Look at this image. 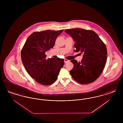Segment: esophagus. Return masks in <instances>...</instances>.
<instances>
[{
    "instance_id": "esophagus-1",
    "label": "esophagus",
    "mask_w": 123,
    "mask_h": 123,
    "mask_svg": "<svg viewBox=\"0 0 123 123\" xmlns=\"http://www.w3.org/2000/svg\"><path fill=\"white\" fill-rule=\"evenodd\" d=\"M69 62H70V60H68V59H64V62L65 63H66Z\"/></svg>"
}]
</instances>
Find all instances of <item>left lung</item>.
I'll use <instances>...</instances> for the list:
<instances>
[{"label":"left lung","instance_id":"8db88e82","mask_svg":"<svg viewBox=\"0 0 123 123\" xmlns=\"http://www.w3.org/2000/svg\"><path fill=\"white\" fill-rule=\"evenodd\" d=\"M76 42V52L84 54L81 62L70 60L74 64L70 75L76 82L88 84L95 81L101 74L107 58V49L98 35L91 30L76 28L65 29Z\"/></svg>","mask_w":123,"mask_h":123}]
</instances>
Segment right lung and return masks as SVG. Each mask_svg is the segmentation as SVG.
Wrapping results in <instances>:
<instances>
[{"instance_id": "right-lung-1", "label": "right lung", "mask_w": 123, "mask_h": 123, "mask_svg": "<svg viewBox=\"0 0 123 123\" xmlns=\"http://www.w3.org/2000/svg\"><path fill=\"white\" fill-rule=\"evenodd\" d=\"M64 29L35 32L29 36L21 51V59L26 71L36 82L43 85L57 79L64 59L46 58L45 52L53 48L56 38Z\"/></svg>"}]
</instances>
